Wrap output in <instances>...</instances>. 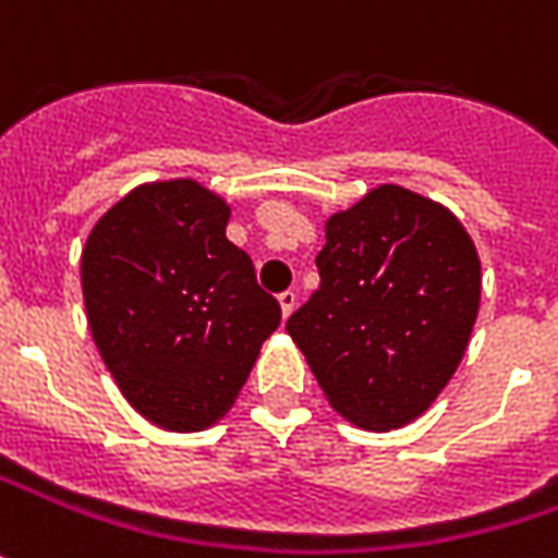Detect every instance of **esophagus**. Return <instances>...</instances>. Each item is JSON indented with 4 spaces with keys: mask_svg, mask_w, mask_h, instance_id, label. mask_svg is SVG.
Segmentation results:
<instances>
[{
    "mask_svg": "<svg viewBox=\"0 0 558 558\" xmlns=\"http://www.w3.org/2000/svg\"><path fill=\"white\" fill-rule=\"evenodd\" d=\"M296 290H283V293H280L278 296V302H280V312H283V317H290V312H293V308H296Z\"/></svg>",
    "mask_w": 558,
    "mask_h": 558,
    "instance_id": "esophagus-1",
    "label": "esophagus"
}]
</instances>
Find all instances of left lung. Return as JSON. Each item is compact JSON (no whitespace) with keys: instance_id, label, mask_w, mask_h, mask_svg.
Instances as JSON below:
<instances>
[{"instance_id":"1","label":"left lung","mask_w":558,"mask_h":558,"mask_svg":"<svg viewBox=\"0 0 558 558\" xmlns=\"http://www.w3.org/2000/svg\"><path fill=\"white\" fill-rule=\"evenodd\" d=\"M320 287L287 320L317 386L345 420L398 429L463 361L482 299L466 228L438 203L379 184L327 219Z\"/></svg>"}]
</instances>
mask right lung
Listing matches in <instances>:
<instances>
[{
    "label": "right lung",
    "instance_id": "right-lung-1",
    "mask_svg": "<svg viewBox=\"0 0 558 558\" xmlns=\"http://www.w3.org/2000/svg\"><path fill=\"white\" fill-rule=\"evenodd\" d=\"M228 203L191 179L135 187L83 250L92 339L150 423L197 433L241 395L280 305L225 238Z\"/></svg>",
    "mask_w": 558,
    "mask_h": 558
}]
</instances>
